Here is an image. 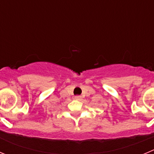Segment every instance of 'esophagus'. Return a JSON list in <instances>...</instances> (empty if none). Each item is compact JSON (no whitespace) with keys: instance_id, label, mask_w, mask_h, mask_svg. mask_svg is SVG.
Masks as SVG:
<instances>
[{"instance_id":"1","label":"esophagus","mask_w":154,"mask_h":154,"mask_svg":"<svg viewBox=\"0 0 154 154\" xmlns=\"http://www.w3.org/2000/svg\"><path fill=\"white\" fill-rule=\"evenodd\" d=\"M75 100H81V99H82V97L81 96H75Z\"/></svg>"}]
</instances>
